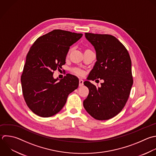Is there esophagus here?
Listing matches in <instances>:
<instances>
[{
    "label": "esophagus",
    "instance_id": "34e87169",
    "mask_svg": "<svg viewBox=\"0 0 156 156\" xmlns=\"http://www.w3.org/2000/svg\"><path fill=\"white\" fill-rule=\"evenodd\" d=\"M83 85V80L82 79H79V87H82Z\"/></svg>",
    "mask_w": 156,
    "mask_h": 156
}]
</instances>
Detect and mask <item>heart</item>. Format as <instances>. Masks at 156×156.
<instances>
[{
  "mask_svg": "<svg viewBox=\"0 0 156 156\" xmlns=\"http://www.w3.org/2000/svg\"><path fill=\"white\" fill-rule=\"evenodd\" d=\"M87 50H88V49H87ZM71 51H72V49H71L69 51L68 54L71 52ZM72 71H73V72L75 74H76V75H77V76H83L85 74V73H84V71H83V70H82V69H79V68H73V69H72Z\"/></svg>",
  "mask_w": 156,
  "mask_h": 156,
  "instance_id": "1",
  "label": "heart"
}]
</instances>
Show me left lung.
I'll list each match as a JSON object with an SVG mask.
<instances>
[{"label": "left lung", "instance_id": "left-lung-1", "mask_svg": "<svg viewBox=\"0 0 156 156\" xmlns=\"http://www.w3.org/2000/svg\"><path fill=\"white\" fill-rule=\"evenodd\" d=\"M85 35L94 46L97 60L87 79H100L104 82L98 88L89 81L84 82L89 94L83 107L94 119H109L122 110L129 98L133 84L130 57L124 46L112 35Z\"/></svg>", "mask_w": 156, "mask_h": 156}]
</instances>
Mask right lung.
I'll return each instance as SVG.
<instances>
[{
  "label": "right lung",
  "mask_w": 156,
  "mask_h": 156,
  "mask_svg": "<svg viewBox=\"0 0 156 156\" xmlns=\"http://www.w3.org/2000/svg\"><path fill=\"white\" fill-rule=\"evenodd\" d=\"M82 34L54 30L39 37L30 48L21 75L25 101L29 108L41 117L59 112L68 95L79 86V79L67 74L63 79H54V71L65 64L69 48Z\"/></svg>",
  "instance_id": "right-lung-1"
}]
</instances>
